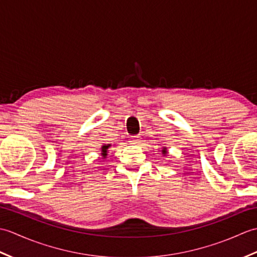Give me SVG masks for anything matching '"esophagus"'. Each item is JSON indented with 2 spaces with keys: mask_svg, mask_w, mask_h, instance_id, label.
<instances>
[{
  "mask_svg": "<svg viewBox=\"0 0 257 257\" xmlns=\"http://www.w3.org/2000/svg\"><path fill=\"white\" fill-rule=\"evenodd\" d=\"M129 143L132 145H137V144L140 143V137H139V136H134V137L130 138Z\"/></svg>",
  "mask_w": 257,
  "mask_h": 257,
  "instance_id": "34e87169",
  "label": "esophagus"
}]
</instances>
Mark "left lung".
Returning a JSON list of instances; mask_svg holds the SVG:
<instances>
[{
    "instance_id": "obj_1",
    "label": "left lung",
    "mask_w": 257,
    "mask_h": 257,
    "mask_svg": "<svg viewBox=\"0 0 257 257\" xmlns=\"http://www.w3.org/2000/svg\"><path fill=\"white\" fill-rule=\"evenodd\" d=\"M163 152H166V150H163Z\"/></svg>"
}]
</instances>
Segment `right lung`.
Instances as JSON below:
<instances>
[{"label": "right lung", "instance_id": "add662e5", "mask_svg": "<svg viewBox=\"0 0 257 257\" xmlns=\"http://www.w3.org/2000/svg\"><path fill=\"white\" fill-rule=\"evenodd\" d=\"M109 148V145L108 146H102V148H101V151H102V157H106L107 156V149Z\"/></svg>", "mask_w": 257, "mask_h": 257}]
</instances>
